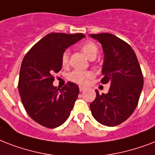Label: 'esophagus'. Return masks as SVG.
<instances>
[{
  "label": "esophagus",
  "instance_id": "34e87169",
  "mask_svg": "<svg viewBox=\"0 0 155 155\" xmlns=\"http://www.w3.org/2000/svg\"><path fill=\"white\" fill-rule=\"evenodd\" d=\"M84 90H85V87H82V86H80V92H83Z\"/></svg>",
  "mask_w": 155,
  "mask_h": 155
}]
</instances>
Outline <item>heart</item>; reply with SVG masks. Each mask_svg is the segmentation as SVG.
<instances>
[{
    "mask_svg": "<svg viewBox=\"0 0 155 155\" xmlns=\"http://www.w3.org/2000/svg\"><path fill=\"white\" fill-rule=\"evenodd\" d=\"M80 49L89 59H92V58L94 59L99 52L97 46L92 42H86L83 43L80 47ZM68 60H69V52L68 51H65L62 54V58H61L63 66L67 65L68 63ZM92 75H93L92 73L88 71L74 70L69 73L68 78V80L75 84L84 85L87 83V80L92 77Z\"/></svg>",
    "mask_w": 155,
    "mask_h": 155,
    "instance_id": "1",
    "label": "heart"
}]
</instances>
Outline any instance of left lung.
Listing matches in <instances>:
<instances>
[{
    "instance_id": "8db88e82",
    "label": "left lung",
    "mask_w": 155,
    "mask_h": 155,
    "mask_svg": "<svg viewBox=\"0 0 155 155\" xmlns=\"http://www.w3.org/2000/svg\"><path fill=\"white\" fill-rule=\"evenodd\" d=\"M102 45L103 84H109L107 94L96 90L90 104L93 117L106 126H116L127 120L137 107L143 87V75L136 54L127 42L109 33L90 35Z\"/></svg>"
}]
</instances>
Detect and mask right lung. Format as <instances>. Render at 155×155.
I'll use <instances>...</instances> for the list:
<instances>
[{
	"label": "right lung",
	"instance_id": "obj_1",
	"mask_svg": "<svg viewBox=\"0 0 155 155\" xmlns=\"http://www.w3.org/2000/svg\"><path fill=\"white\" fill-rule=\"evenodd\" d=\"M83 34L51 33L27 52L21 66L18 91L26 113L47 128L63 125L70 116L79 95V87L68 82L61 89L53 85V75L62 69L65 50L84 38Z\"/></svg>",
	"mask_w": 155,
	"mask_h": 155
}]
</instances>
